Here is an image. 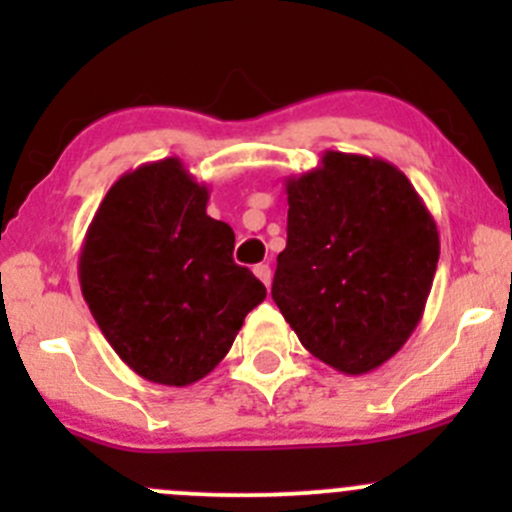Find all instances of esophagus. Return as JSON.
<instances>
[{"label": "esophagus", "instance_id": "esophagus-1", "mask_svg": "<svg viewBox=\"0 0 512 512\" xmlns=\"http://www.w3.org/2000/svg\"><path fill=\"white\" fill-rule=\"evenodd\" d=\"M255 275H257V280L262 282V285L270 287V282H272V270H270V265H257V267H255Z\"/></svg>", "mask_w": 512, "mask_h": 512}]
</instances>
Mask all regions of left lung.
<instances>
[{
	"mask_svg": "<svg viewBox=\"0 0 512 512\" xmlns=\"http://www.w3.org/2000/svg\"><path fill=\"white\" fill-rule=\"evenodd\" d=\"M285 188L287 247L272 299L309 354L369 374L421 322L441 252L436 223L411 180L381 158L327 151Z\"/></svg>",
	"mask_w": 512,
	"mask_h": 512,
	"instance_id": "1",
	"label": "left lung"
}]
</instances>
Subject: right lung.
<instances>
[{
  "mask_svg": "<svg viewBox=\"0 0 512 512\" xmlns=\"http://www.w3.org/2000/svg\"><path fill=\"white\" fill-rule=\"evenodd\" d=\"M180 158L123 173L98 205L79 282L98 329L138 376L188 386L230 352L267 289L235 265V232Z\"/></svg>",
  "mask_w": 512,
  "mask_h": 512,
  "instance_id": "add662e5",
  "label": "right lung"
}]
</instances>
